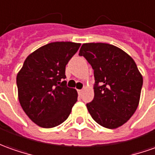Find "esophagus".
<instances>
[{"instance_id": "1", "label": "esophagus", "mask_w": 155, "mask_h": 155, "mask_svg": "<svg viewBox=\"0 0 155 155\" xmlns=\"http://www.w3.org/2000/svg\"><path fill=\"white\" fill-rule=\"evenodd\" d=\"M82 93H83V90H82V89H78V95H82Z\"/></svg>"}]
</instances>
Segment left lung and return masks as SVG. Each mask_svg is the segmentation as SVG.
<instances>
[{
    "mask_svg": "<svg viewBox=\"0 0 155 155\" xmlns=\"http://www.w3.org/2000/svg\"><path fill=\"white\" fill-rule=\"evenodd\" d=\"M79 55L94 69V98L87 104L92 118L106 128L121 127L135 113L140 100L143 76L134 60L105 43L84 44Z\"/></svg>",
    "mask_w": 155,
    "mask_h": 155,
    "instance_id": "8db88e82",
    "label": "left lung"
}]
</instances>
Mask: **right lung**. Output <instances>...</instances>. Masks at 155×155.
Wrapping results in <instances>:
<instances>
[{"label": "right lung", "instance_id": "add662e5", "mask_svg": "<svg viewBox=\"0 0 155 155\" xmlns=\"http://www.w3.org/2000/svg\"><path fill=\"white\" fill-rule=\"evenodd\" d=\"M80 45L73 42L47 44L27 57L17 75L20 104L41 127L61 124L78 100L77 90L68 88L63 79L66 66Z\"/></svg>", "mask_w": 155, "mask_h": 155}]
</instances>
